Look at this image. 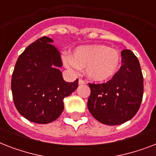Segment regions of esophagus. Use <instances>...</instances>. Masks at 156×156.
I'll return each instance as SVG.
<instances>
[{"label": "esophagus", "mask_w": 156, "mask_h": 156, "mask_svg": "<svg viewBox=\"0 0 156 156\" xmlns=\"http://www.w3.org/2000/svg\"><path fill=\"white\" fill-rule=\"evenodd\" d=\"M85 83H86L83 80V79H79V80H78V85H84Z\"/></svg>", "instance_id": "obj_1"}]
</instances>
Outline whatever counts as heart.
<instances>
[{
  "mask_svg": "<svg viewBox=\"0 0 156 156\" xmlns=\"http://www.w3.org/2000/svg\"><path fill=\"white\" fill-rule=\"evenodd\" d=\"M67 68L78 70L86 69V75L90 80L104 83L116 75L121 66L118 51L106 45H84L76 48L72 56H63Z\"/></svg>",
  "mask_w": 156,
  "mask_h": 156,
  "instance_id": "1",
  "label": "heart"
}]
</instances>
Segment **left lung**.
<instances>
[{"label":"left lung","instance_id":"1","mask_svg":"<svg viewBox=\"0 0 156 156\" xmlns=\"http://www.w3.org/2000/svg\"><path fill=\"white\" fill-rule=\"evenodd\" d=\"M121 68L111 80L90 84L87 107L97 121L117 126L129 121L140 108L143 95V77L138 58L130 50L121 52Z\"/></svg>","mask_w":156,"mask_h":156}]
</instances>
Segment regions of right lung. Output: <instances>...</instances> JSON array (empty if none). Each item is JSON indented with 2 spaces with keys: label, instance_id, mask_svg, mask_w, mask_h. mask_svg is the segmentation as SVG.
<instances>
[{
  "label": "right lung",
  "instance_id": "right-lung-1",
  "mask_svg": "<svg viewBox=\"0 0 156 156\" xmlns=\"http://www.w3.org/2000/svg\"><path fill=\"white\" fill-rule=\"evenodd\" d=\"M53 40L44 36L21 54L11 80L13 100L18 112L28 121L48 124L58 118L64 98L78 87V80L67 83L59 69L62 66Z\"/></svg>",
  "mask_w": 156,
  "mask_h": 156
}]
</instances>
